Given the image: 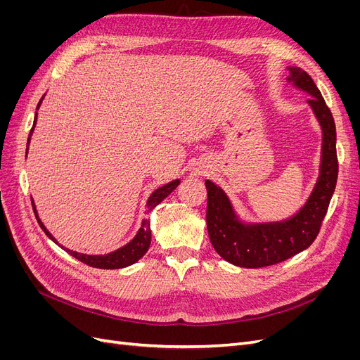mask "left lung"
Returning <instances> with one entry per match:
<instances>
[{"label": "left lung", "mask_w": 360, "mask_h": 360, "mask_svg": "<svg viewBox=\"0 0 360 360\" xmlns=\"http://www.w3.org/2000/svg\"><path fill=\"white\" fill-rule=\"evenodd\" d=\"M288 81L312 97L308 101L323 129L320 177L308 202L297 214L284 222L248 225L237 219L230 200L221 188L205 180L207 188V231L214 250L228 263L238 267L257 269L278 264L302 252L317 238L323 219L329 209L338 180L336 129L332 112L311 76L288 68Z\"/></svg>", "instance_id": "left-lung-1"}]
</instances>
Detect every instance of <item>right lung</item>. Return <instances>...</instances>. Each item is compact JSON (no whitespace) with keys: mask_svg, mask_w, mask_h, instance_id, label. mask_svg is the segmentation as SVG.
Listing matches in <instances>:
<instances>
[{"mask_svg":"<svg viewBox=\"0 0 360 360\" xmlns=\"http://www.w3.org/2000/svg\"><path fill=\"white\" fill-rule=\"evenodd\" d=\"M39 106H40V102L37 105V110H39ZM36 120H37V114H36L34 124H32V129H34V126H36ZM32 129H31V134H32ZM31 134H30V136H31ZM28 143H30V138H28ZM179 183H180V180H172L171 183L165 184V186H162V188L156 189L153 193H151L148 201H147V212H151L159 202H162L163 200H165L168 195L177 188ZM32 209H34L37 222L41 226V230L45 231V234L51 238V240H53V242L57 243L56 238L52 237V234L46 230L45 225H43L41 221L39 219L34 202H32ZM150 242H151L150 221L144 219L143 224H141L139 231L134 237V240L129 242L126 246L114 250V252H111V254H106V255H85V254L75 252V250H70V249H66V248H64V249H66V252H69L72 257H75L76 259H79L81 263L90 266V267H96V269H122V267H127L130 264L136 263V261L147 252V249L150 248Z\"/></svg>","mask_w":360,"mask_h":360,"instance_id":"obj_1","label":"right lung"}]
</instances>
